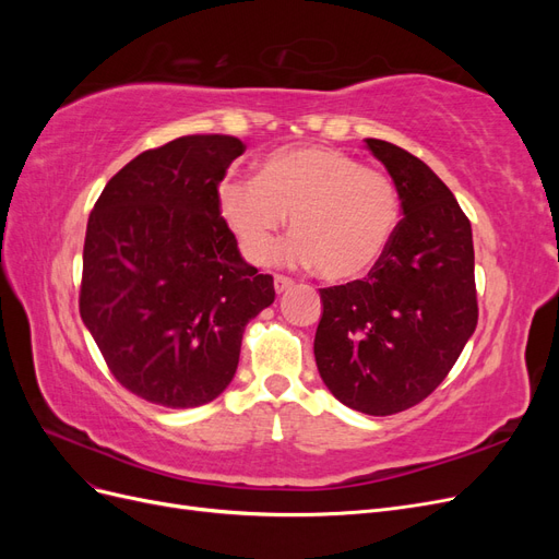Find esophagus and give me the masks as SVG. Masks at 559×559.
<instances>
[{
  "mask_svg": "<svg viewBox=\"0 0 559 559\" xmlns=\"http://www.w3.org/2000/svg\"><path fill=\"white\" fill-rule=\"evenodd\" d=\"M294 286V280L292 277H284V275H275V292L277 294H284V292H289Z\"/></svg>",
  "mask_w": 559,
  "mask_h": 559,
  "instance_id": "34e87169",
  "label": "esophagus"
}]
</instances>
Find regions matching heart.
Returning a JSON list of instances; mask_svg holds the SVG:
<instances>
[{
    "mask_svg": "<svg viewBox=\"0 0 559 559\" xmlns=\"http://www.w3.org/2000/svg\"><path fill=\"white\" fill-rule=\"evenodd\" d=\"M218 212L245 259L267 263L292 214L296 238L286 259L312 263L324 280H354L373 270L401 222L394 181L333 146L277 148L259 163L257 179L218 186Z\"/></svg>",
    "mask_w": 559,
    "mask_h": 559,
    "instance_id": "b5f03b06",
    "label": "heart"
}]
</instances>
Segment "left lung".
<instances>
[{"label":"left lung","instance_id":"left-lung-1","mask_svg":"<svg viewBox=\"0 0 559 559\" xmlns=\"http://www.w3.org/2000/svg\"><path fill=\"white\" fill-rule=\"evenodd\" d=\"M366 146L386 167L403 218L364 280L319 289V376L366 415H394L445 380L478 324L471 222L431 167L382 140Z\"/></svg>","mask_w":559,"mask_h":559}]
</instances>
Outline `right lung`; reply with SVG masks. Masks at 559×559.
Masks as SVG:
<instances>
[{"label":"right lung","instance_id":"right-lung-1","mask_svg":"<svg viewBox=\"0 0 559 559\" xmlns=\"http://www.w3.org/2000/svg\"><path fill=\"white\" fill-rule=\"evenodd\" d=\"M228 134L148 148L99 193L83 242L79 312L128 392L195 408L230 384L249 321L275 300L218 212V183L245 154Z\"/></svg>","mask_w":559,"mask_h":559}]
</instances>
